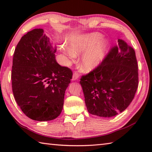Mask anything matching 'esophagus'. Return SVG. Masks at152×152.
<instances>
[{
  "label": "esophagus",
  "mask_w": 152,
  "mask_h": 152,
  "mask_svg": "<svg viewBox=\"0 0 152 152\" xmlns=\"http://www.w3.org/2000/svg\"><path fill=\"white\" fill-rule=\"evenodd\" d=\"M79 77H80V74H79L78 72H74V73L73 74L72 80H74H74H78V79L79 78Z\"/></svg>",
  "instance_id": "34e87169"
}]
</instances>
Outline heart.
<instances>
[{"label":"heart","instance_id":"heart-1","mask_svg":"<svg viewBox=\"0 0 152 152\" xmlns=\"http://www.w3.org/2000/svg\"><path fill=\"white\" fill-rule=\"evenodd\" d=\"M102 34L92 33L72 37L68 43L70 57L82 54L80 67L84 72H90L99 66L104 59L110 47L107 39H102Z\"/></svg>","mask_w":152,"mask_h":152}]
</instances>
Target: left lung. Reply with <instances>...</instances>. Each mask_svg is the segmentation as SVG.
<instances>
[{
    "instance_id": "left-lung-1",
    "label": "left lung",
    "mask_w": 152,
    "mask_h": 152,
    "mask_svg": "<svg viewBox=\"0 0 152 152\" xmlns=\"http://www.w3.org/2000/svg\"><path fill=\"white\" fill-rule=\"evenodd\" d=\"M118 42L99 66L80 78L91 114L115 116L128 107L136 93L138 73L135 51L124 40Z\"/></svg>"
}]
</instances>
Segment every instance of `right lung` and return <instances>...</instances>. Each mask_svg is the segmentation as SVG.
Listing matches in <instances>:
<instances>
[{"instance_id": "obj_1", "label": "right lung", "mask_w": 152, "mask_h": 152, "mask_svg": "<svg viewBox=\"0 0 152 152\" xmlns=\"http://www.w3.org/2000/svg\"><path fill=\"white\" fill-rule=\"evenodd\" d=\"M56 51L42 28L28 32L15 49L13 94L23 112L35 121L53 120L60 115L72 79L71 70L57 63Z\"/></svg>"}]
</instances>
